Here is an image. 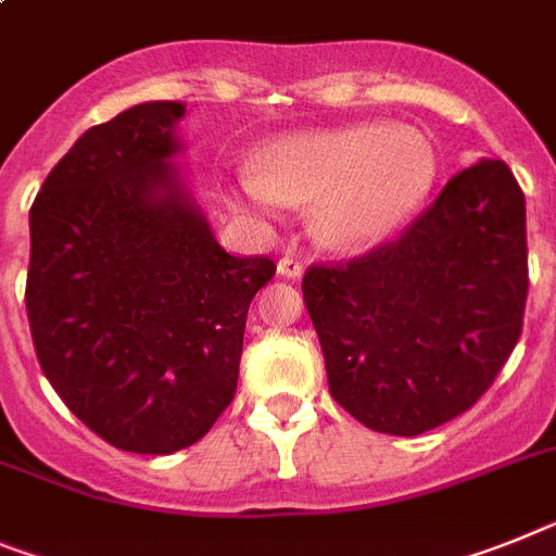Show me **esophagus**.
I'll use <instances>...</instances> for the list:
<instances>
[{
	"instance_id": "esophagus-1",
	"label": "esophagus",
	"mask_w": 556,
	"mask_h": 556,
	"mask_svg": "<svg viewBox=\"0 0 556 556\" xmlns=\"http://www.w3.org/2000/svg\"><path fill=\"white\" fill-rule=\"evenodd\" d=\"M275 269H278V275L281 278H301L303 275V264L298 258H289V255H283V258H278V264H275Z\"/></svg>"
}]
</instances>
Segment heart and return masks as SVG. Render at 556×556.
I'll return each instance as SVG.
<instances>
[{"instance_id":"1","label":"heart","mask_w":556,"mask_h":556,"mask_svg":"<svg viewBox=\"0 0 556 556\" xmlns=\"http://www.w3.org/2000/svg\"><path fill=\"white\" fill-rule=\"evenodd\" d=\"M439 160L414 126L359 121L283 135L261 146L239 170L230 205L273 219L287 205L312 202L317 244L354 253L388 239L433 191Z\"/></svg>"}]
</instances>
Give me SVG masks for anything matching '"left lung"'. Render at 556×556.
I'll return each mask as SVG.
<instances>
[{"instance_id":"1","label":"left lung","mask_w":556,"mask_h":556,"mask_svg":"<svg viewBox=\"0 0 556 556\" xmlns=\"http://www.w3.org/2000/svg\"><path fill=\"white\" fill-rule=\"evenodd\" d=\"M526 258L523 191L509 165L481 156L400 241L345 267H312L303 301L331 396L388 435L462 416L523 329Z\"/></svg>"}]
</instances>
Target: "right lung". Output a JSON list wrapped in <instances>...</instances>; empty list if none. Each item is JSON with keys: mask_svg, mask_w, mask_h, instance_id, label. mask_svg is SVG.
<instances>
[{"mask_svg": "<svg viewBox=\"0 0 556 556\" xmlns=\"http://www.w3.org/2000/svg\"><path fill=\"white\" fill-rule=\"evenodd\" d=\"M185 103L92 126L30 207L27 317L41 371L126 453L191 447L230 405L250 301L275 275L216 241L177 156Z\"/></svg>", "mask_w": 556, "mask_h": 556, "instance_id": "add662e5", "label": "right lung"}]
</instances>
